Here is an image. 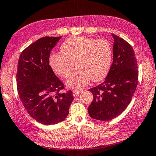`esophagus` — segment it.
<instances>
[{
  "mask_svg": "<svg viewBox=\"0 0 156 156\" xmlns=\"http://www.w3.org/2000/svg\"><path fill=\"white\" fill-rule=\"evenodd\" d=\"M82 92H83V90H74L73 91V94L74 96H77Z\"/></svg>",
  "mask_w": 156,
  "mask_h": 156,
  "instance_id": "34e87169",
  "label": "esophagus"
}]
</instances>
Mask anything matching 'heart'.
<instances>
[{
  "label": "heart",
  "instance_id": "1",
  "mask_svg": "<svg viewBox=\"0 0 156 156\" xmlns=\"http://www.w3.org/2000/svg\"><path fill=\"white\" fill-rule=\"evenodd\" d=\"M62 54H52L49 64L54 72L66 78L76 62L78 70L70 75L66 86L73 89L86 86L91 79L99 81L108 74L112 61V47L105 39L96 40L87 37H72L61 45Z\"/></svg>",
  "mask_w": 156,
  "mask_h": 156
}]
</instances>
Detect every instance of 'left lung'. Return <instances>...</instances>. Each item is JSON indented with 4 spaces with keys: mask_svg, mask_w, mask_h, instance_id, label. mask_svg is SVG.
<instances>
[{
    "mask_svg": "<svg viewBox=\"0 0 156 156\" xmlns=\"http://www.w3.org/2000/svg\"><path fill=\"white\" fill-rule=\"evenodd\" d=\"M114 42L113 63L105 81L90 89L94 99L88 107L93 119L108 121L124 111L136 90L138 66L134 51L124 39L111 34Z\"/></svg>",
    "mask_w": 156,
    "mask_h": 156,
    "instance_id": "left-lung-1",
    "label": "left lung"
}]
</instances>
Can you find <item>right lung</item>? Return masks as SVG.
Segmentation results:
<instances>
[{
    "label": "right lung",
    "instance_id": "1",
    "mask_svg": "<svg viewBox=\"0 0 156 156\" xmlns=\"http://www.w3.org/2000/svg\"><path fill=\"white\" fill-rule=\"evenodd\" d=\"M62 37L38 39L20 54L16 81L17 92L28 114L44 125L65 119L73 101L71 91L61 93L64 84L49 64L51 49Z\"/></svg>",
    "mask_w": 156,
    "mask_h": 156
}]
</instances>
